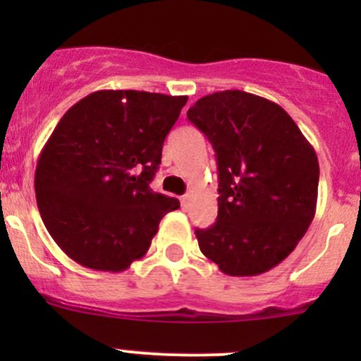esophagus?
Returning a JSON list of instances; mask_svg holds the SVG:
<instances>
[{"label":"esophagus","mask_w":361,"mask_h":361,"mask_svg":"<svg viewBox=\"0 0 361 361\" xmlns=\"http://www.w3.org/2000/svg\"><path fill=\"white\" fill-rule=\"evenodd\" d=\"M188 206H190V195H183V197H181V207H183V209H188Z\"/></svg>","instance_id":"esophagus-1"}]
</instances>
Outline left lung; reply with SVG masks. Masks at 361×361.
<instances>
[{"label":"left lung","instance_id":"8db88e82","mask_svg":"<svg viewBox=\"0 0 361 361\" xmlns=\"http://www.w3.org/2000/svg\"><path fill=\"white\" fill-rule=\"evenodd\" d=\"M187 116L213 145L218 166V216L195 228L199 248L228 276L271 271L314 218V148L279 104L243 90L204 96Z\"/></svg>","mask_w":361,"mask_h":361}]
</instances>
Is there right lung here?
Returning a JSON list of instances; mask_svg holds the SVG:
<instances>
[{
  "instance_id": "add662e5",
  "label": "right lung",
  "mask_w": 361,
  "mask_h": 361,
  "mask_svg": "<svg viewBox=\"0 0 361 361\" xmlns=\"http://www.w3.org/2000/svg\"><path fill=\"white\" fill-rule=\"evenodd\" d=\"M187 99L97 90L59 120L36 164L35 192L47 231L76 264L126 271L180 207L150 183Z\"/></svg>"
}]
</instances>
